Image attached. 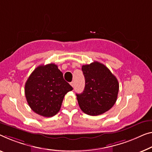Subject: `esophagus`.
<instances>
[{
	"label": "esophagus",
	"instance_id": "1",
	"mask_svg": "<svg viewBox=\"0 0 152 152\" xmlns=\"http://www.w3.org/2000/svg\"><path fill=\"white\" fill-rule=\"evenodd\" d=\"M71 86H72V87H73V88H74V82H73V81H72V82L71 83Z\"/></svg>",
	"mask_w": 152,
	"mask_h": 152
}]
</instances>
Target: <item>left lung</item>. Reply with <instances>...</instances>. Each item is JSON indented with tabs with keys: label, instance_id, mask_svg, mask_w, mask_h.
I'll return each instance as SVG.
<instances>
[{
	"label": "left lung",
	"instance_id": "left-lung-1",
	"mask_svg": "<svg viewBox=\"0 0 152 152\" xmlns=\"http://www.w3.org/2000/svg\"><path fill=\"white\" fill-rule=\"evenodd\" d=\"M85 88L76 94L79 107L90 115H99L109 111L115 103L119 91L117 78L104 64L95 61L83 65Z\"/></svg>",
	"mask_w": 152,
	"mask_h": 152
}]
</instances>
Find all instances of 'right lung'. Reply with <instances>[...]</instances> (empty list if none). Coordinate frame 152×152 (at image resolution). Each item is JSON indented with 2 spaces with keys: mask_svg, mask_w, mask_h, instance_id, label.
I'll use <instances>...</instances> for the list:
<instances>
[{
  "mask_svg": "<svg viewBox=\"0 0 152 152\" xmlns=\"http://www.w3.org/2000/svg\"><path fill=\"white\" fill-rule=\"evenodd\" d=\"M72 90L57 65L51 63L34 70L26 82L24 91L32 110L50 118L58 113L65 94Z\"/></svg>",
  "mask_w": 152,
  "mask_h": 152,
  "instance_id": "1",
  "label": "right lung"
}]
</instances>
